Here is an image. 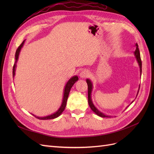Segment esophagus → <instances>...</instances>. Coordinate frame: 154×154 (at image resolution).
Segmentation results:
<instances>
[{"mask_svg":"<svg viewBox=\"0 0 154 154\" xmlns=\"http://www.w3.org/2000/svg\"><path fill=\"white\" fill-rule=\"evenodd\" d=\"M90 72L88 70H83V71L80 72V76L82 78H87L88 76H89Z\"/></svg>","mask_w":154,"mask_h":154,"instance_id":"esophagus-1","label":"esophagus"}]
</instances>
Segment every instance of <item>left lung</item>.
Wrapping results in <instances>:
<instances>
[{"label":"left lung","instance_id":"1","mask_svg":"<svg viewBox=\"0 0 154 154\" xmlns=\"http://www.w3.org/2000/svg\"><path fill=\"white\" fill-rule=\"evenodd\" d=\"M136 51H134V55H135V57H136V60L137 62L139 64V68H140V74L141 75V72H142V62H141V57H140V53H139V48H138V45L136 43ZM86 82L87 83V85H88V105H89L90 107L91 110L97 114V116H100V117L101 118H111V116H107V115H105V114H103V112H101V111H100L98 109H97L96 107L94 106V103H93L92 102V97H91V93H92V87H93V85H92V83L91 82V80H89V79H87L86 80ZM139 87H140V85H139V89H138V91H137V95H136V97H137V96L138 94V92H139ZM134 101L132 102V103H133Z\"/></svg>","mask_w":154,"mask_h":154}]
</instances>
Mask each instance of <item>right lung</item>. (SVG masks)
<instances>
[{"instance_id": "obj_1", "label": "right lung", "mask_w": 154, "mask_h": 154, "mask_svg": "<svg viewBox=\"0 0 154 154\" xmlns=\"http://www.w3.org/2000/svg\"><path fill=\"white\" fill-rule=\"evenodd\" d=\"M25 40L23 41V42L20 45L19 47L18 48V49L16 51L15 53V62L14 63V66L13 67V77H14L15 76V70H16V67H17V62L18 61V57H19V54L20 52V50L22 49V48L23 47V45L24 44ZM78 80V77L77 76H74L72 77H71V78L69 79L68 80V82H67L66 86H65L64 88V91H63V100H62V103L61 104V106H60V108L58 109V110L55 112L54 113L47 116H44V117H38V116H36L35 115L32 114V116H34L35 117H36L37 119H42V120H45V119H54L58 118V116H60V115L62 114V113L63 112L66 106V103H67V98L69 96V94L70 92V91H71V88H72V87L73 86V85Z\"/></svg>"}]
</instances>
